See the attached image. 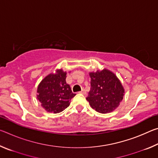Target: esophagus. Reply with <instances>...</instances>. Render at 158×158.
Returning <instances> with one entry per match:
<instances>
[{"mask_svg": "<svg viewBox=\"0 0 158 158\" xmlns=\"http://www.w3.org/2000/svg\"><path fill=\"white\" fill-rule=\"evenodd\" d=\"M79 93H81V94H84V95H85V93H86V92H85V90L84 89H82L81 91H80V92H79Z\"/></svg>", "mask_w": 158, "mask_h": 158, "instance_id": "esophagus-1", "label": "esophagus"}]
</instances>
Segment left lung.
I'll list each match as a JSON object with an SVG mask.
<instances>
[{
  "mask_svg": "<svg viewBox=\"0 0 158 158\" xmlns=\"http://www.w3.org/2000/svg\"><path fill=\"white\" fill-rule=\"evenodd\" d=\"M90 90L86 98L96 111L106 114L114 111L123 99L125 90L117 76L107 69L89 73Z\"/></svg>",
  "mask_w": 158,
  "mask_h": 158,
  "instance_id": "left-lung-1",
  "label": "left lung"
}]
</instances>
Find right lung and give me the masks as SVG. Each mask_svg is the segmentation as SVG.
I'll return each instance as SVG.
<instances>
[{
    "label": "right lung",
    "mask_w": 158,
    "mask_h": 158,
    "mask_svg": "<svg viewBox=\"0 0 158 158\" xmlns=\"http://www.w3.org/2000/svg\"><path fill=\"white\" fill-rule=\"evenodd\" d=\"M66 72L58 69L55 73L45 77L37 86V98L47 112L57 114L63 111L76 95L66 83Z\"/></svg>",
    "instance_id": "obj_1"
}]
</instances>
